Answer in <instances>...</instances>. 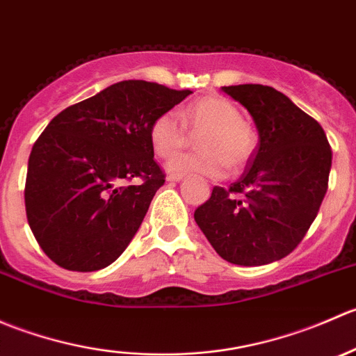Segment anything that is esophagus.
I'll use <instances>...</instances> for the list:
<instances>
[{"label": "esophagus", "mask_w": 356, "mask_h": 356, "mask_svg": "<svg viewBox=\"0 0 356 356\" xmlns=\"http://www.w3.org/2000/svg\"><path fill=\"white\" fill-rule=\"evenodd\" d=\"M182 179H184V175H177V174L167 175V181H168V182H181Z\"/></svg>", "instance_id": "obj_1"}]
</instances>
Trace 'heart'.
<instances>
[{
  "mask_svg": "<svg viewBox=\"0 0 356 356\" xmlns=\"http://www.w3.org/2000/svg\"><path fill=\"white\" fill-rule=\"evenodd\" d=\"M182 121L193 132H201L200 153H184L167 163L168 172L177 175L201 174L224 177L227 167L238 170L253 156L257 136L241 118V111L224 96L208 95L181 111ZM153 153L168 158L188 145V132L177 113L163 111L153 118L148 131Z\"/></svg>",
  "mask_w": 356,
  "mask_h": 356,
  "instance_id": "1",
  "label": "heart"
}]
</instances>
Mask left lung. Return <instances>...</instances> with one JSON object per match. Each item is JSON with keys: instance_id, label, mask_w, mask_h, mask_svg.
Returning <instances> with one entry per match:
<instances>
[{"instance_id": "8db88e82", "label": "left lung", "mask_w": 356, "mask_h": 356, "mask_svg": "<svg viewBox=\"0 0 356 356\" xmlns=\"http://www.w3.org/2000/svg\"><path fill=\"white\" fill-rule=\"evenodd\" d=\"M257 125V152L245 174L196 208L195 220L213 250L236 265L288 257L317 217L327 193L332 152L315 118L270 86H224Z\"/></svg>"}]
</instances>
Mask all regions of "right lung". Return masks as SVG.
<instances>
[{
	"mask_svg": "<svg viewBox=\"0 0 356 356\" xmlns=\"http://www.w3.org/2000/svg\"><path fill=\"white\" fill-rule=\"evenodd\" d=\"M191 92L122 81L49 122L29 156L25 211L56 265L92 272L124 253L165 182L149 124ZM134 177L142 182L129 186Z\"/></svg>",
	"mask_w": 356,
	"mask_h": 356,
	"instance_id": "1",
	"label": "right lung"
}]
</instances>
